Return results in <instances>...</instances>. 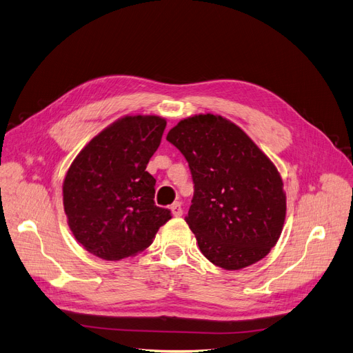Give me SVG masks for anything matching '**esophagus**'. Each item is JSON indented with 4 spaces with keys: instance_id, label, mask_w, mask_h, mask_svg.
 I'll use <instances>...</instances> for the list:
<instances>
[{
    "instance_id": "34e87169",
    "label": "esophagus",
    "mask_w": 353,
    "mask_h": 353,
    "mask_svg": "<svg viewBox=\"0 0 353 353\" xmlns=\"http://www.w3.org/2000/svg\"><path fill=\"white\" fill-rule=\"evenodd\" d=\"M170 211H172L173 216H181V214H183V210H181L180 202H174L172 206H170Z\"/></svg>"
}]
</instances>
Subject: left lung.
Here are the masks:
<instances>
[{"instance_id":"8db88e82","label":"left lung","mask_w":353,"mask_h":353,"mask_svg":"<svg viewBox=\"0 0 353 353\" xmlns=\"http://www.w3.org/2000/svg\"><path fill=\"white\" fill-rule=\"evenodd\" d=\"M167 141L189 163L194 193L185 218L202 254L240 270L269 254L286 215L278 168L244 130L219 114H194Z\"/></svg>"}]
</instances>
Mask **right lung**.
<instances>
[{
  "mask_svg": "<svg viewBox=\"0 0 353 353\" xmlns=\"http://www.w3.org/2000/svg\"><path fill=\"white\" fill-rule=\"evenodd\" d=\"M165 119L123 116L75 157L62 185L70 230L84 249L104 260L145 250L172 218L154 203L155 179L145 172L160 147Z\"/></svg>",
  "mask_w": 353,
  "mask_h": 353,
  "instance_id": "1",
  "label": "right lung"
}]
</instances>
